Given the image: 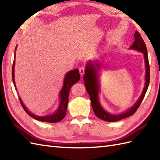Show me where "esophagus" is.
<instances>
[{
	"label": "esophagus",
	"instance_id": "obj_1",
	"mask_svg": "<svg viewBox=\"0 0 160 160\" xmlns=\"http://www.w3.org/2000/svg\"><path fill=\"white\" fill-rule=\"evenodd\" d=\"M84 71H85V69H84V67H81L80 69H79V71H80V74L81 76H83L84 73Z\"/></svg>",
	"mask_w": 160,
	"mask_h": 160
}]
</instances>
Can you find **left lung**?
<instances>
[{"instance_id":"1","label":"left lung","mask_w":160,"mask_h":160,"mask_svg":"<svg viewBox=\"0 0 160 160\" xmlns=\"http://www.w3.org/2000/svg\"><path fill=\"white\" fill-rule=\"evenodd\" d=\"M134 37L135 41L132 43V45L129 47V49L136 50L138 52L143 53L146 68L145 83L144 89L142 90L140 96L136 101V102L124 112L116 115L111 114L107 112L102 106L99 100V93L100 91L99 78L102 64L98 62V60H96L95 62L92 60H89L86 64L85 71H84L85 74L83 77L84 86H85L86 90L89 95L91 106H92L95 115L98 118L102 120L107 122H117L122 120V119L131 116L137 111L138 107H140L142 101L143 100L145 94L147 93L149 85V82H150V68H149L147 49L140 33L137 31L135 32Z\"/></svg>"}]
</instances>
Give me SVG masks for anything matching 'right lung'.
Returning <instances> with one entry per match:
<instances>
[{"label": "right lung", "mask_w": 160, "mask_h": 160, "mask_svg": "<svg viewBox=\"0 0 160 160\" xmlns=\"http://www.w3.org/2000/svg\"><path fill=\"white\" fill-rule=\"evenodd\" d=\"M16 47H16L15 51L16 50ZM15 57H16V52L14 54V60H13V67H12V80H13V84H14L16 89L17 90L16 82H15V78H14ZM80 76L79 70H78V69L69 71L66 73L65 76H64V78L63 86L59 93V98H60L59 106L58 107L56 111H55V112L53 113L52 114L44 115V116L36 115L35 114L31 113V112L28 110V108H27V107L25 106V104H23L21 98H20L19 96L20 102V103H21L22 108H24V110L25 111L26 113L29 115H30L32 118H34L35 120L41 121V122H50V123H56V122H58L62 120L66 115L68 102H69V91L71 89V87H72L74 84L78 82V81L80 80Z\"/></svg>", "instance_id": "1"}]
</instances>
